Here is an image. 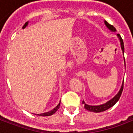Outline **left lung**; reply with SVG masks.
Masks as SVG:
<instances>
[{"label":"left lung","instance_id":"8db88e82","mask_svg":"<svg viewBox=\"0 0 133 133\" xmlns=\"http://www.w3.org/2000/svg\"><path fill=\"white\" fill-rule=\"evenodd\" d=\"M105 24L107 26V28H108L109 30H111L112 32H115L116 31V29L115 28L114 26H112V25L109 24L108 22L105 21ZM117 37L119 38V40H120V46H121V48H122V50H123V53L124 54V43H123V41L122 38H121V36H120V34H117ZM124 61H125V58H124ZM123 85H124V80H123V84H122V86L120 88V90H119V92H117V94L115 96L114 98H112L111 100H110L109 101H108L107 103H104L103 105H88V104H85L84 101H83V103L84 105V108L88 110H89L90 112H103V111H105L107 110L108 109L110 108L111 107L114 105L115 103H117L118 100L120 99V96H121V94H122V92H123Z\"/></svg>","mask_w":133,"mask_h":133}]
</instances>
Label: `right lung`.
Wrapping results in <instances>:
<instances>
[{
    "label": "right lung",
    "mask_w": 133,
    "mask_h": 133,
    "mask_svg": "<svg viewBox=\"0 0 133 133\" xmlns=\"http://www.w3.org/2000/svg\"><path fill=\"white\" fill-rule=\"evenodd\" d=\"M28 24V22H26V23H25L24 25L23 26V29H24L27 26ZM60 105H61V102L59 103V104L55 107V108L52 109V110H50V111L49 112H44V113H41V114H38L37 115H40V116H50V115H52L54 114L55 112L57 111L58 109H59V108H60Z\"/></svg>",
    "instance_id": "obj_1"
}]
</instances>
